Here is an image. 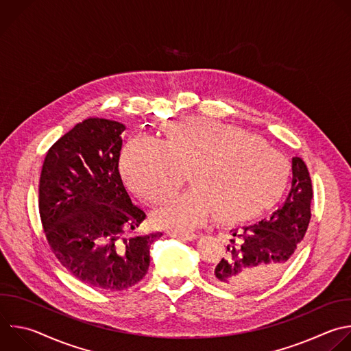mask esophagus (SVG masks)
Listing matches in <instances>:
<instances>
[{"instance_id": "34e87169", "label": "esophagus", "mask_w": 351, "mask_h": 351, "mask_svg": "<svg viewBox=\"0 0 351 351\" xmlns=\"http://www.w3.org/2000/svg\"><path fill=\"white\" fill-rule=\"evenodd\" d=\"M169 236L173 239L187 240V241H195L198 239V234H195V232H186V234H183V232H171Z\"/></svg>"}]
</instances>
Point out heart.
<instances>
[{
  "label": "heart",
  "mask_w": 351,
  "mask_h": 351,
  "mask_svg": "<svg viewBox=\"0 0 351 351\" xmlns=\"http://www.w3.org/2000/svg\"><path fill=\"white\" fill-rule=\"evenodd\" d=\"M121 164L130 187L154 204L167 201L191 171L193 187L156 215L173 230L194 228L215 215L224 224L254 217L280 199L289 179L284 156L261 138L204 117L171 123L162 142L132 139Z\"/></svg>",
  "instance_id": "1"
}]
</instances>
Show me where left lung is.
Returning <instances> with one entry per match:
<instances>
[{"mask_svg":"<svg viewBox=\"0 0 351 351\" xmlns=\"http://www.w3.org/2000/svg\"><path fill=\"white\" fill-rule=\"evenodd\" d=\"M292 182L285 201L255 224L231 230L226 256L209 271L210 280L237 292L271 282L292 261L311 217V179L299 157L291 161Z\"/></svg>","mask_w":351,"mask_h":351,"instance_id":"1","label":"left lung"}]
</instances>
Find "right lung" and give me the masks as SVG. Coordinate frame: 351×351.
Masks as SVG:
<instances>
[{
	"label": "right lung",
	"instance_id": "add662e5",
	"mask_svg": "<svg viewBox=\"0 0 351 351\" xmlns=\"http://www.w3.org/2000/svg\"><path fill=\"white\" fill-rule=\"evenodd\" d=\"M127 127L86 119L47 153L40 178V215L59 262L84 284L123 291L150 266L162 232L138 234L146 213L132 202L120 172Z\"/></svg>",
	"mask_w": 351,
	"mask_h": 351
}]
</instances>
